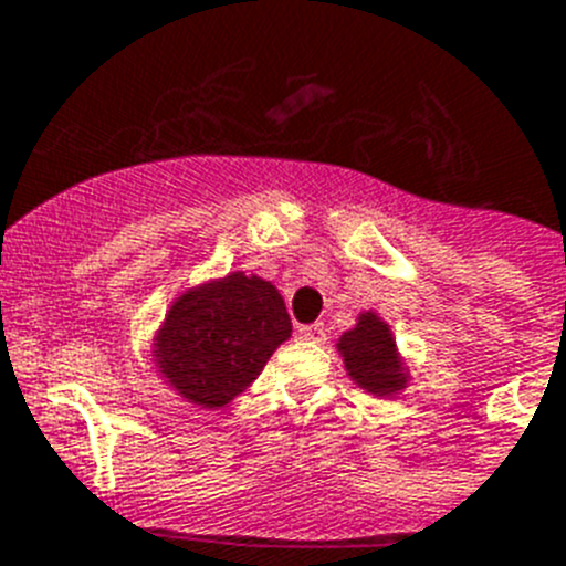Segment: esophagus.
<instances>
[{
	"label": "esophagus",
	"mask_w": 566,
	"mask_h": 566,
	"mask_svg": "<svg viewBox=\"0 0 566 566\" xmlns=\"http://www.w3.org/2000/svg\"><path fill=\"white\" fill-rule=\"evenodd\" d=\"M298 335L304 337V340H313V343H324V340H326L324 324H307V326H301Z\"/></svg>",
	"instance_id": "34e87169"
}]
</instances>
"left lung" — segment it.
<instances>
[{
	"label": "left lung",
	"instance_id": "8db88e82",
	"mask_svg": "<svg viewBox=\"0 0 566 566\" xmlns=\"http://www.w3.org/2000/svg\"><path fill=\"white\" fill-rule=\"evenodd\" d=\"M337 352L343 355L348 377L377 396H390L408 382L402 360L388 324L379 315L363 313L355 329L343 332Z\"/></svg>",
	"mask_w": 566,
	"mask_h": 566
}]
</instances>
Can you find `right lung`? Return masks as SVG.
Listing matches in <instances>:
<instances>
[{"label":"right lung","instance_id":"add662e5","mask_svg":"<svg viewBox=\"0 0 566 566\" xmlns=\"http://www.w3.org/2000/svg\"><path fill=\"white\" fill-rule=\"evenodd\" d=\"M290 332L279 290L231 273L172 301L156 337V363L184 399L223 408L259 377Z\"/></svg>","mask_w":566,"mask_h":566}]
</instances>
